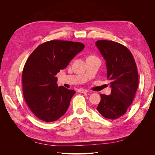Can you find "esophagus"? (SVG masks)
Here are the masks:
<instances>
[{
	"mask_svg": "<svg viewBox=\"0 0 155 155\" xmlns=\"http://www.w3.org/2000/svg\"><path fill=\"white\" fill-rule=\"evenodd\" d=\"M89 92V91L86 90V89H79L78 91V92H80V93H86Z\"/></svg>",
	"mask_w": 155,
	"mask_h": 155,
	"instance_id": "esophagus-1",
	"label": "esophagus"
}]
</instances>
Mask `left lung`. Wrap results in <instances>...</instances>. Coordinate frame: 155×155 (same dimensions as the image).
Instances as JSON below:
<instances>
[{"label":"left lung","instance_id":"left-lung-1","mask_svg":"<svg viewBox=\"0 0 155 155\" xmlns=\"http://www.w3.org/2000/svg\"><path fill=\"white\" fill-rule=\"evenodd\" d=\"M96 45L106 61L111 94H101L96 109L105 118L118 119L132 104L138 87V74L129 49L112 41L99 40Z\"/></svg>","mask_w":155,"mask_h":155}]
</instances>
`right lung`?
<instances>
[{
    "label": "right lung",
    "instance_id": "add662e5",
    "mask_svg": "<svg viewBox=\"0 0 155 155\" xmlns=\"http://www.w3.org/2000/svg\"><path fill=\"white\" fill-rule=\"evenodd\" d=\"M84 48L79 42L52 40L39 45L28 58L22 74L23 95L39 119L52 122L68 110L76 92L58 87L55 76Z\"/></svg>",
    "mask_w": 155,
    "mask_h": 155
}]
</instances>
